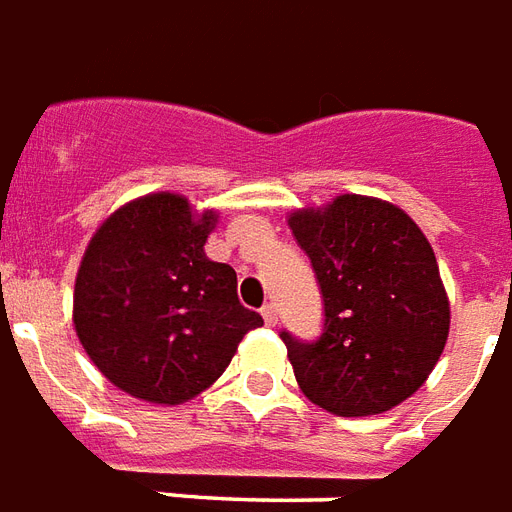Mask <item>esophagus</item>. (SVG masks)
I'll return each mask as SVG.
<instances>
[{
    "label": "esophagus",
    "mask_w": 512,
    "mask_h": 512,
    "mask_svg": "<svg viewBox=\"0 0 512 512\" xmlns=\"http://www.w3.org/2000/svg\"><path fill=\"white\" fill-rule=\"evenodd\" d=\"M260 314H263V320H266V325H276V306L274 304H266L263 309H260Z\"/></svg>",
    "instance_id": "1"
}]
</instances>
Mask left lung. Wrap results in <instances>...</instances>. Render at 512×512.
Wrapping results in <instances>:
<instances>
[{
  "mask_svg": "<svg viewBox=\"0 0 512 512\" xmlns=\"http://www.w3.org/2000/svg\"><path fill=\"white\" fill-rule=\"evenodd\" d=\"M320 282L325 328L306 344L282 331L295 380L339 418L393 410L445 350L450 301L429 238L388 200L339 195L287 217Z\"/></svg>",
  "mask_w": 512,
  "mask_h": 512,
  "instance_id": "1",
  "label": "left lung"
}]
</instances>
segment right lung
I'll return each instance as SVG.
<instances>
[{"instance_id": "obj_1", "label": "right lung", "mask_w": 512, "mask_h": 512, "mask_svg": "<svg viewBox=\"0 0 512 512\" xmlns=\"http://www.w3.org/2000/svg\"><path fill=\"white\" fill-rule=\"evenodd\" d=\"M214 208L154 192L116 208L75 276L73 323L83 350L119 391L184 404L222 377L263 317L238 301L236 271L206 257Z\"/></svg>"}]
</instances>
